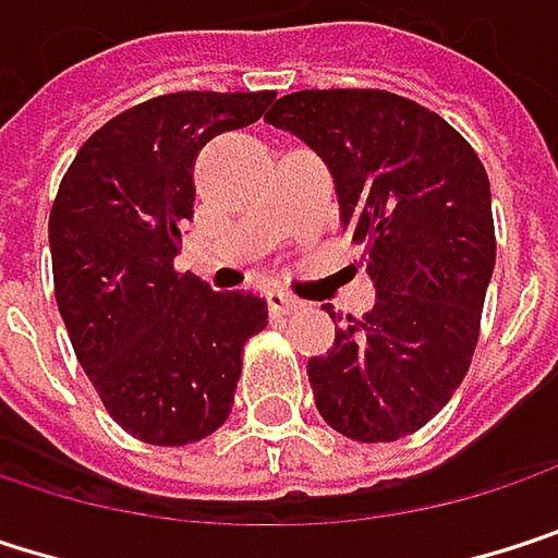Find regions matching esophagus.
Segmentation results:
<instances>
[{
    "mask_svg": "<svg viewBox=\"0 0 558 558\" xmlns=\"http://www.w3.org/2000/svg\"><path fill=\"white\" fill-rule=\"evenodd\" d=\"M266 302H269V312H272V315H289V312L299 308V299H292V295L282 292V289H269V292H266Z\"/></svg>",
    "mask_w": 558,
    "mask_h": 558,
    "instance_id": "esophagus-1",
    "label": "esophagus"
}]
</instances>
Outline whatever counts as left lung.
Segmentation results:
<instances>
[{"label":"left lung","instance_id":"1","mask_svg":"<svg viewBox=\"0 0 558 558\" xmlns=\"http://www.w3.org/2000/svg\"><path fill=\"white\" fill-rule=\"evenodd\" d=\"M266 123L322 155L377 289V305L308 361L315 407L354 441L413 435L477 348L497 256L487 171L438 113L390 90L286 94Z\"/></svg>","mask_w":558,"mask_h":558}]
</instances>
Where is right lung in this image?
<instances>
[{"label": "right lung", "instance_id": "obj_1", "mask_svg": "<svg viewBox=\"0 0 558 558\" xmlns=\"http://www.w3.org/2000/svg\"><path fill=\"white\" fill-rule=\"evenodd\" d=\"M272 90H184L113 117L81 145L51 204L54 299L107 413L148 445H191L233 407L243 344L266 328L253 292L174 269L194 217V158L243 130Z\"/></svg>", "mask_w": 558, "mask_h": 558}]
</instances>
